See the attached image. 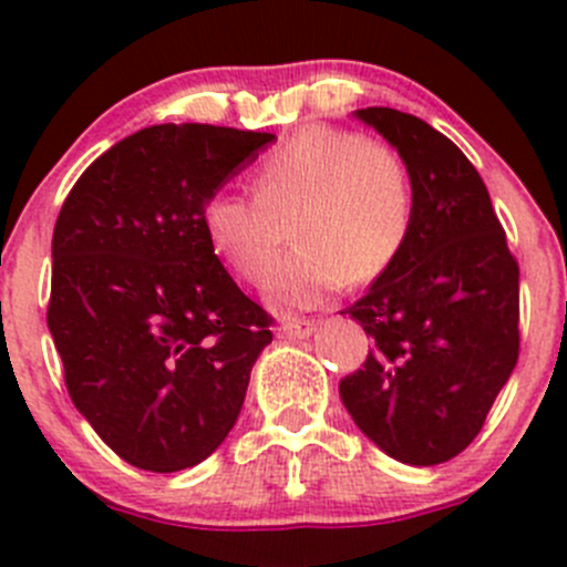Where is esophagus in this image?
<instances>
[{"mask_svg":"<svg viewBox=\"0 0 567 567\" xmlns=\"http://www.w3.org/2000/svg\"><path fill=\"white\" fill-rule=\"evenodd\" d=\"M312 331H316V323H312V320H285L277 329V334L285 337V340H305Z\"/></svg>","mask_w":567,"mask_h":567,"instance_id":"esophagus-1","label":"esophagus"}]
</instances>
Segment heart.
I'll list each match as a JSON object with an SVG mask.
<instances>
[{
    "label": "heart",
    "mask_w": 567,
    "mask_h": 567,
    "mask_svg": "<svg viewBox=\"0 0 567 567\" xmlns=\"http://www.w3.org/2000/svg\"><path fill=\"white\" fill-rule=\"evenodd\" d=\"M251 192L203 203L208 247L241 282L262 285L290 219L293 255L274 271L268 299L316 307L346 282L368 285L400 260L416 219L409 164L390 142L351 128L305 125L251 169Z\"/></svg>",
    "instance_id": "obj_1"
}]
</instances>
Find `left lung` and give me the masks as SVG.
Masks as SVG:
<instances>
[{
    "label": "left lung",
    "instance_id": "left-lung-1",
    "mask_svg": "<svg viewBox=\"0 0 567 567\" xmlns=\"http://www.w3.org/2000/svg\"><path fill=\"white\" fill-rule=\"evenodd\" d=\"M357 114L409 164L416 219L400 260L342 310L373 348L340 381V398L359 431L394 461L436 466L477 439L516 368L518 260L458 145L398 109Z\"/></svg>",
    "mask_w": 567,
    "mask_h": 567
}]
</instances>
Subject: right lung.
I'll list each match as a JSON object with an SVG mask.
<instances>
[{"label":"right lung","instance_id":"right-lung-1","mask_svg":"<svg viewBox=\"0 0 567 567\" xmlns=\"http://www.w3.org/2000/svg\"><path fill=\"white\" fill-rule=\"evenodd\" d=\"M274 134L164 123L95 158L62 203L45 320L68 394L131 466L181 472L236 425L274 318L203 233V203Z\"/></svg>","mask_w":567,"mask_h":567}]
</instances>
